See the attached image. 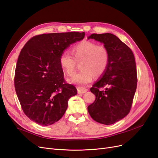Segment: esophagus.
Returning a JSON list of instances; mask_svg holds the SVG:
<instances>
[{
	"mask_svg": "<svg viewBox=\"0 0 158 158\" xmlns=\"http://www.w3.org/2000/svg\"><path fill=\"white\" fill-rule=\"evenodd\" d=\"M78 93L79 94H84L87 92V89L86 88H82V87H78Z\"/></svg>",
	"mask_w": 158,
	"mask_h": 158,
	"instance_id": "1",
	"label": "esophagus"
}]
</instances>
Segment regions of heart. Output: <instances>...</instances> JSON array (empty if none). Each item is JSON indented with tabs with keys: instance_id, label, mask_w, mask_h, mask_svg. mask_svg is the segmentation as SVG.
Masks as SVG:
<instances>
[{
	"instance_id": "1",
	"label": "heart",
	"mask_w": 158,
	"mask_h": 158,
	"mask_svg": "<svg viewBox=\"0 0 158 158\" xmlns=\"http://www.w3.org/2000/svg\"><path fill=\"white\" fill-rule=\"evenodd\" d=\"M71 53L73 56L69 52H63L60 55L59 64L66 74L72 76L75 72L76 63L81 62L80 67L82 70L69 80L72 84L79 85L89 84L94 75H102L109 64V52L107 47L93 41L84 40L78 43L72 47Z\"/></svg>"
}]
</instances>
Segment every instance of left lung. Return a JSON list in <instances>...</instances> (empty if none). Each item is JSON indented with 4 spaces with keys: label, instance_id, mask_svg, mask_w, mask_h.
I'll use <instances>...</instances> for the list:
<instances>
[{
    "label": "left lung",
    "instance_id": "1",
    "mask_svg": "<svg viewBox=\"0 0 158 158\" xmlns=\"http://www.w3.org/2000/svg\"><path fill=\"white\" fill-rule=\"evenodd\" d=\"M88 39L103 43L109 52L106 72L90 88L95 102L88 107L94 121L112 125L130 112L137 85V73L132 50L112 33H93ZM107 86L105 90L101 88Z\"/></svg>",
    "mask_w": 158,
    "mask_h": 158
}]
</instances>
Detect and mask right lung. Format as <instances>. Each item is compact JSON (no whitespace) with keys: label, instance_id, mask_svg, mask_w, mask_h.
I'll use <instances>...</instances> for the list:
<instances>
[{"label":"right lung","instance_id":"add662e5","mask_svg":"<svg viewBox=\"0 0 158 158\" xmlns=\"http://www.w3.org/2000/svg\"><path fill=\"white\" fill-rule=\"evenodd\" d=\"M84 32L45 33L33 37L19 55L14 87L22 109L31 121L42 126L58 121L77 94L66 84L59 57L72 44L84 39Z\"/></svg>","mask_w":158,"mask_h":158}]
</instances>
